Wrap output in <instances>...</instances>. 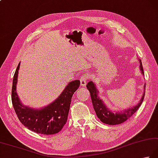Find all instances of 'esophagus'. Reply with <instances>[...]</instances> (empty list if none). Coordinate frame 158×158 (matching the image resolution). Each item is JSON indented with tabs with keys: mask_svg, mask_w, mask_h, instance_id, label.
<instances>
[{
	"mask_svg": "<svg viewBox=\"0 0 158 158\" xmlns=\"http://www.w3.org/2000/svg\"><path fill=\"white\" fill-rule=\"evenodd\" d=\"M89 78V76L88 73H84L80 79V84L81 86H85L87 83L88 79Z\"/></svg>",
	"mask_w": 158,
	"mask_h": 158,
	"instance_id": "34e87169",
	"label": "esophagus"
}]
</instances>
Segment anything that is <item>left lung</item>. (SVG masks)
Returning <instances> with one entry per match:
<instances>
[{"label":"left lung","instance_id":"8db88e82","mask_svg":"<svg viewBox=\"0 0 158 158\" xmlns=\"http://www.w3.org/2000/svg\"><path fill=\"white\" fill-rule=\"evenodd\" d=\"M138 60L139 62H140V69L141 70V73L142 75H144V70L143 65H142V61L140 59H138ZM86 87H87L89 91V93H90L92 105H93L94 110H95L97 117L100 119L101 122H103L105 124L111 125L121 124V123H124L128 118H130L141 106L145 94L144 84L143 96H142V98L136 106L127 108V109L120 111V112H113L106 106L104 102L98 97V90L94 82H92V81H89Z\"/></svg>","mask_w":158,"mask_h":158}]
</instances>
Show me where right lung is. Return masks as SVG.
<instances>
[{
  "instance_id": "right-lung-1",
  "label": "right lung",
  "mask_w": 158,
  "mask_h": 158,
  "mask_svg": "<svg viewBox=\"0 0 158 158\" xmlns=\"http://www.w3.org/2000/svg\"><path fill=\"white\" fill-rule=\"evenodd\" d=\"M18 64L14 76L11 101L15 113L22 124L30 130L40 134L52 135L61 130L66 124L69 115L71 98L80 85L79 80L70 81L61 94L47 106L39 109L24 106L16 92Z\"/></svg>"
}]
</instances>
